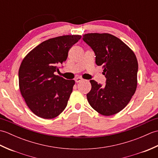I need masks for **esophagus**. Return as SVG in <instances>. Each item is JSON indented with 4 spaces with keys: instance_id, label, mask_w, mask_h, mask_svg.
Listing matches in <instances>:
<instances>
[{
    "instance_id": "esophagus-1",
    "label": "esophagus",
    "mask_w": 158,
    "mask_h": 158,
    "mask_svg": "<svg viewBox=\"0 0 158 158\" xmlns=\"http://www.w3.org/2000/svg\"><path fill=\"white\" fill-rule=\"evenodd\" d=\"M83 80L82 78H81V77H77V78L75 79V81L76 83H79L80 81H81Z\"/></svg>"
}]
</instances>
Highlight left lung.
I'll return each mask as SVG.
<instances>
[{
    "instance_id": "1",
    "label": "left lung",
    "mask_w": 158,
    "mask_h": 158,
    "mask_svg": "<svg viewBox=\"0 0 158 158\" xmlns=\"http://www.w3.org/2000/svg\"><path fill=\"white\" fill-rule=\"evenodd\" d=\"M83 40L95 53L96 64L102 66L106 79L105 85L90 80L88 102L102 115H115L125 108L136 92V57L122 41L108 33H88Z\"/></svg>"
}]
</instances>
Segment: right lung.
I'll return each mask as SVG.
<instances>
[{
    "label": "right lung",
    "mask_w": 158,
    "mask_h": 158,
    "mask_svg": "<svg viewBox=\"0 0 158 158\" xmlns=\"http://www.w3.org/2000/svg\"><path fill=\"white\" fill-rule=\"evenodd\" d=\"M80 35H64L43 41L30 52L19 69V85L26 105L36 115L53 119L67 105L75 85L55 75L65 62L71 47Z\"/></svg>",
    "instance_id": "obj_1"
}]
</instances>
